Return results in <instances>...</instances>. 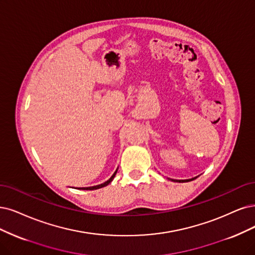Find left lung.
<instances>
[{
	"mask_svg": "<svg viewBox=\"0 0 255 255\" xmlns=\"http://www.w3.org/2000/svg\"><path fill=\"white\" fill-rule=\"evenodd\" d=\"M195 178V177H194ZM194 178H191V180H174V182H178V183H184V182H189V181H192L194 180Z\"/></svg>",
	"mask_w": 255,
	"mask_h": 255,
	"instance_id": "8db88e82",
	"label": "left lung"
}]
</instances>
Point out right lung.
I'll return each instance as SVG.
<instances>
[{
  "mask_svg": "<svg viewBox=\"0 0 255 255\" xmlns=\"http://www.w3.org/2000/svg\"><path fill=\"white\" fill-rule=\"evenodd\" d=\"M116 174H117V171L113 173V175L109 178V180L107 181V182H105V183H103V184H101V185H98V186H92V187H86V188H81V189H83V190H96V189H99V188H102V187H105V186H107L113 178H115V176H116Z\"/></svg>",
  "mask_w": 255,
  "mask_h": 255,
  "instance_id": "obj_1",
  "label": "right lung"
}]
</instances>
